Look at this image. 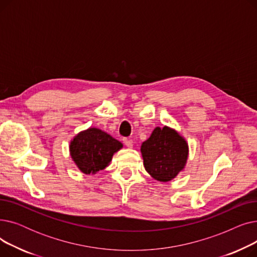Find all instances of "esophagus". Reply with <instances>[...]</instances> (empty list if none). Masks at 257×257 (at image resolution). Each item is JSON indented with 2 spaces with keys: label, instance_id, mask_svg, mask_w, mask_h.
<instances>
[{
  "label": "esophagus",
  "instance_id": "1",
  "mask_svg": "<svg viewBox=\"0 0 257 257\" xmlns=\"http://www.w3.org/2000/svg\"><path fill=\"white\" fill-rule=\"evenodd\" d=\"M123 142H124V144H125V146H126V147H128V148H132V147H133V143H132V141H131V140L124 139V140H123Z\"/></svg>",
  "mask_w": 257,
  "mask_h": 257
}]
</instances>
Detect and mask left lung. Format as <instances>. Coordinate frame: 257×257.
I'll list each match as a JSON object with an SVG mask.
<instances>
[{
  "label": "left lung",
  "instance_id": "obj_1",
  "mask_svg": "<svg viewBox=\"0 0 257 257\" xmlns=\"http://www.w3.org/2000/svg\"><path fill=\"white\" fill-rule=\"evenodd\" d=\"M141 151L146 171L161 182H168L184 169L188 146L177 131L167 126L156 127L142 144Z\"/></svg>",
  "mask_w": 257,
  "mask_h": 257
}]
</instances>
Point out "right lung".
Returning a JSON list of instances; mask_svg holds the SVG:
<instances>
[{"label":"right lung","mask_w":257,"mask_h":257,"mask_svg":"<svg viewBox=\"0 0 257 257\" xmlns=\"http://www.w3.org/2000/svg\"><path fill=\"white\" fill-rule=\"evenodd\" d=\"M121 147V143L109 134L97 128H89L74 138L70 152L81 172L96 174L109 165L112 155Z\"/></svg>","instance_id":"add662e5"}]
</instances>
